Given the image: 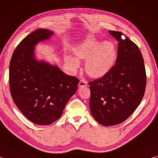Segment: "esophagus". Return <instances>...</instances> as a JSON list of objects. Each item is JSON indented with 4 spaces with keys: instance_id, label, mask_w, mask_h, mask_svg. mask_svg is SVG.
Here are the masks:
<instances>
[{
    "instance_id": "1",
    "label": "esophagus",
    "mask_w": 158,
    "mask_h": 158,
    "mask_svg": "<svg viewBox=\"0 0 158 158\" xmlns=\"http://www.w3.org/2000/svg\"><path fill=\"white\" fill-rule=\"evenodd\" d=\"M79 87H85L87 86V82L84 81V80H80L79 83Z\"/></svg>"
}]
</instances>
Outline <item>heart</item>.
Segmentation results:
<instances>
[{"label": "heart", "instance_id": "heart-1", "mask_svg": "<svg viewBox=\"0 0 158 158\" xmlns=\"http://www.w3.org/2000/svg\"><path fill=\"white\" fill-rule=\"evenodd\" d=\"M74 53L77 58L67 56L65 61L72 70L79 68V60H85V70L92 77H100L110 70L116 58V49L111 42H102L90 35L76 45Z\"/></svg>", "mask_w": 158, "mask_h": 158}]
</instances>
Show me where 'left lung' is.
<instances>
[{"label":"left lung","mask_w":158,"mask_h":158,"mask_svg":"<svg viewBox=\"0 0 158 158\" xmlns=\"http://www.w3.org/2000/svg\"><path fill=\"white\" fill-rule=\"evenodd\" d=\"M109 33L118 42L116 64L101 78L89 82L90 112L105 126L128 118L139 105L146 85L143 58L137 45L121 32Z\"/></svg>","instance_id":"1"}]
</instances>
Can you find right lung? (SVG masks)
<instances>
[{"instance_id": "add662e5", "label": "right lung", "mask_w": 158, "mask_h": 158, "mask_svg": "<svg viewBox=\"0 0 158 158\" xmlns=\"http://www.w3.org/2000/svg\"><path fill=\"white\" fill-rule=\"evenodd\" d=\"M53 32L37 29L23 39L10 63V90L16 106L31 122L47 125L59 118L79 80L35 57V45Z\"/></svg>"}]
</instances>
